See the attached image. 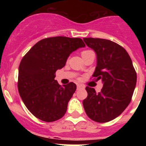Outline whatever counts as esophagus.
Returning <instances> with one entry per match:
<instances>
[{"instance_id": "obj_1", "label": "esophagus", "mask_w": 146, "mask_h": 146, "mask_svg": "<svg viewBox=\"0 0 146 146\" xmlns=\"http://www.w3.org/2000/svg\"><path fill=\"white\" fill-rule=\"evenodd\" d=\"M81 88H82V86H80V85H77V90H80V89H81Z\"/></svg>"}]
</instances>
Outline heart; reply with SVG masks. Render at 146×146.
<instances>
[{
  "label": "heart",
  "mask_w": 146,
  "mask_h": 146,
  "mask_svg": "<svg viewBox=\"0 0 146 146\" xmlns=\"http://www.w3.org/2000/svg\"><path fill=\"white\" fill-rule=\"evenodd\" d=\"M91 52H93L91 50H83V51L81 52V55H82V57H83V56H85L86 55H87V54L88 53H91Z\"/></svg>",
  "instance_id": "obj_1"
}]
</instances>
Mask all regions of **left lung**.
<instances>
[{
    "mask_svg": "<svg viewBox=\"0 0 146 146\" xmlns=\"http://www.w3.org/2000/svg\"><path fill=\"white\" fill-rule=\"evenodd\" d=\"M83 41L96 52L97 64L93 77L102 80L103 87L96 93L87 86L88 96L82 104L91 120L106 123L120 115L131 102L136 72L128 52L121 45L99 38H84Z\"/></svg>",
    "mask_w": 146,
    "mask_h": 146,
    "instance_id": "1",
    "label": "left lung"
}]
</instances>
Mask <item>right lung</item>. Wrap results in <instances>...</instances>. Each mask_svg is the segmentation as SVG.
Returning <instances> with one entry per match:
<instances>
[{
  "mask_svg": "<svg viewBox=\"0 0 146 146\" xmlns=\"http://www.w3.org/2000/svg\"><path fill=\"white\" fill-rule=\"evenodd\" d=\"M85 46L80 38L50 37L37 42L23 58L19 66L18 91L35 117L52 122L65 115L77 86L74 82L60 86L55 80V72L65 66L72 52Z\"/></svg>",
  "mask_w": 146,
  "mask_h": 146,
  "instance_id": "obj_1",
  "label": "right lung"
}]
</instances>
